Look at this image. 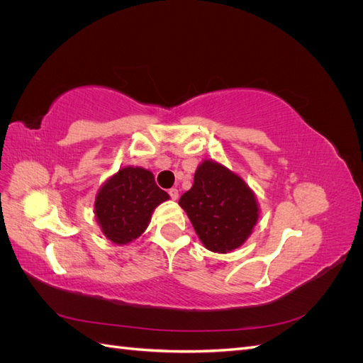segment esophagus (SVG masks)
<instances>
[{
	"label": "esophagus",
	"instance_id": "esophagus-1",
	"mask_svg": "<svg viewBox=\"0 0 363 363\" xmlns=\"http://www.w3.org/2000/svg\"><path fill=\"white\" fill-rule=\"evenodd\" d=\"M168 194H169V196H171L172 200H177V199H179V189L171 188V189L168 191Z\"/></svg>",
	"mask_w": 363,
	"mask_h": 363
}]
</instances>
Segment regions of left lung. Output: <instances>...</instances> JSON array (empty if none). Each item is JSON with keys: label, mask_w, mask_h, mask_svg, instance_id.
I'll use <instances>...</instances> for the list:
<instances>
[{"label": "left lung", "mask_w": 363, "mask_h": 363, "mask_svg": "<svg viewBox=\"0 0 363 363\" xmlns=\"http://www.w3.org/2000/svg\"><path fill=\"white\" fill-rule=\"evenodd\" d=\"M179 204L204 247L215 252L242 245L259 218L256 196L245 182L213 160H204L196 168L192 188Z\"/></svg>", "instance_id": "8db88e82"}]
</instances>
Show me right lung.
Listing matches in <instances>:
<instances>
[{
    "instance_id": "obj_1",
    "label": "right lung",
    "mask_w": 363,
    "mask_h": 363,
    "mask_svg": "<svg viewBox=\"0 0 363 363\" xmlns=\"http://www.w3.org/2000/svg\"><path fill=\"white\" fill-rule=\"evenodd\" d=\"M169 199L144 168L127 167L108 179L95 199L96 221L113 244L125 245L145 232L155 208Z\"/></svg>"
}]
</instances>
